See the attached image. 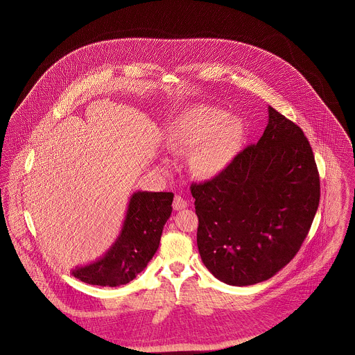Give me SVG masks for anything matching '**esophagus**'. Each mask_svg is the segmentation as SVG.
Wrapping results in <instances>:
<instances>
[{
  "mask_svg": "<svg viewBox=\"0 0 355 355\" xmlns=\"http://www.w3.org/2000/svg\"><path fill=\"white\" fill-rule=\"evenodd\" d=\"M187 207V201L184 200L181 196H175L174 197V201H173V209L174 210H182V209H186Z\"/></svg>",
  "mask_w": 355,
  "mask_h": 355,
  "instance_id": "1",
  "label": "esophagus"
}]
</instances>
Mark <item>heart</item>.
I'll return each mask as SVG.
<instances>
[{
  "label": "heart",
  "mask_w": 355,
  "mask_h": 355,
  "mask_svg": "<svg viewBox=\"0 0 355 355\" xmlns=\"http://www.w3.org/2000/svg\"><path fill=\"white\" fill-rule=\"evenodd\" d=\"M245 129L218 107H187L170 123L166 148L174 154L190 152L189 165L200 177H214L226 169L241 148ZM169 166V161H164Z\"/></svg>",
  "instance_id": "heart-1"
}]
</instances>
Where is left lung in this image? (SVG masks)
Returning <instances> with one entry per match:
<instances>
[{
	"instance_id": "obj_1",
	"label": "left lung",
	"mask_w": 355,
	"mask_h": 355,
	"mask_svg": "<svg viewBox=\"0 0 355 355\" xmlns=\"http://www.w3.org/2000/svg\"><path fill=\"white\" fill-rule=\"evenodd\" d=\"M320 189L302 129L269 106L259 141L213 180L190 186L203 265L232 286L269 279L298 253L317 213Z\"/></svg>"
}]
</instances>
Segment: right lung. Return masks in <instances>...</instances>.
Returning a JSON list of instances; mask_svg holds the SVG:
<instances>
[{
  "mask_svg": "<svg viewBox=\"0 0 355 355\" xmlns=\"http://www.w3.org/2000/svg\"><path fill=\"white\" fill-rule=\"evenodd\" d=\"M173 193L135 191L130 197L121 233L100 259L77 266L71 275L89 285H126L146 268L159 246L171 214Z\"/></svg>",
  "mask_w": 355,
  "mask_h": 355,
  "instance_id": "add662e5",
  "label": "right lung"
}]
</instances>
